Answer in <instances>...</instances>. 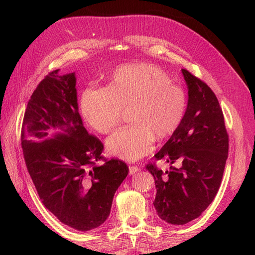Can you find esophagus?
I'll return each mask as SVG.
<instances>
[{
	"instance_id": "34e87169",
	"label": "esophagus",
	"mask_w": 255,
	"mask_h": 255,
	"mask_svg": "<svg viewBox=\"0 0 255 255\" xmlns=\"http://www.w3.org/2000/svg\"><path fill=\"white\" fill-rule=\"evenodd\" d=\"M137 171H139V168H138L137 166H129L128 167V174L129 175L135 174Z\"/></svg>"
}]
</instances>
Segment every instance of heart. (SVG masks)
<instances>
[{"label":"heart","mask_w":255,"mask_h":255,"mask_svg":"<svg viewBox=\"0 0 255 255\" xmlns=\"http://www.w3.org/2000/svg\"><path fill=\"white\" fill-rule=\"evenodd\" d=\"M133 123L116 130L106 140L110 154L135 161L151 152L154 138L173 135L185 117L187 98L167 72L154 65H129L117 69L107 88L83 91L81 109L97 132L106 134L117 125L122 110L128 109Z\"/></svg>","instance_id":"heart-1"}]
</instances>
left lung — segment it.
I'll list each match as a JSON object with an SVG mask.
<instances>
[{"label":"left lung","instance_id":"left-lung-1","mask_svg":"<svg viewBox=\"0 0 255 255\" xmlns=\"http://www.w3.org/2000/svg\"><path fill=\"white\" fill-rule=\"evenodd\" d=\"M188 89L187 110L176 132L154 157L167 171L145 166L155 181L154 207L160 219L182 226L198 218L217 194L229 152V136L217 98L207 85L182 69Z\"/></svg>","mask_w":255,"mask_h":255}]
</instances>
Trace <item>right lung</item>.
I'll use <instances>...</instances> for the list:
<instances>
[{"mask_svg":"<svg viewBox=\"0 0 255 255\" xmlns=\"http://www.w3.org/2000/svg\"><path fill=\"white\" fill-rule=\"evenodd\" d=\"M75 72L52 71L33 92L21 144L43 205L66 226L86 232L109 218L116 190L128 168L102 158L103 144L89 135L79 113Z\"/></svg>","mask_w":255,"mask_h":255,"instance_id":"obj_1","label":"right lung"}]
</instances>
